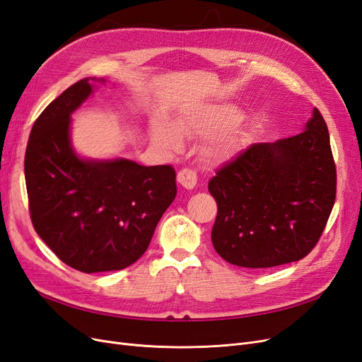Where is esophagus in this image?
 <instances>
[{
	"label": "esophagus",
	"instance_id": "obj_1",
	"mask_svg": "<svg viewBox=\"0 0 362 362\" xmlns=\"http://www.w3.org/2000/svg\"><path fill=\"white\" fill-rule=\"evenodd\" d=\"M178 182L182 185L184 189L192 190L196 187V182H198V178H196V173L190 169H182L177 175Z\"/></svg>",
	"mask_w": 362,
	"mask_h": 362
}]
</instances>
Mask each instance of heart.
Masks as SVG:
<instances>
[{"mask_svg": "<svg viewBox=\"0 0 362 362\" xmlns=\"http://www.w3.org/2000/svg\"><path fill=\"white\" fill-rule=\"evenodd\" d=\"M245 119L243 112L234 104H202L182 113L178 127L169 120H158L152 129V137L164 149L180 152L185 146L182 134L190 139H207L202 157L213 166H223L231 161L242 146V139L233 128Z\"/></svg>", "mask_w": 362, "mask_h": 362, "instance_id": "obj_1", "label": "heart"}]
</instances>
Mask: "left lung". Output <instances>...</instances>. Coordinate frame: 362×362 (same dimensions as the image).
<instances>
[{
  "instance_id": "1",
  "label": "left lung",
  "mask_w": 362,
  "mask_h": 362,
  "mask_svg": "<svg viewBox=\"0 0 362 362\" xmlns=\"http://www.w3.org/2000/svg\"><path fill=\"white\" fill-rule=\"evenodd\" d=\"M217 202L216 252L234 266L299 261L319 242L335 202L329 133L317 108L300 134L252 145L208 182Z\"/></svg>"
}]
</instances>
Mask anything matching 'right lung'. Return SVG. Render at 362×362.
Segmentation results:
<instances>
[{"label":"right lung","instance_id":"obj_1","mask_svg":"<svg viewBox=\"0 0 362 362\" xmlns=\"http://www.w3.org/2000/svg\"><path fill=\"white\" fill-rule=\"evenodd\" d=\"M98 84L105 80L76 81L42 112L24 163L33 226L63 262L84 273L122 270L136 262L177 196L170 166L89 158L75 151L72 115Z\"/></svg>","mask_w":362,"mask_h":362}]
</instances>
